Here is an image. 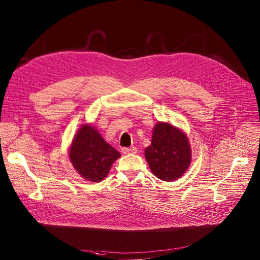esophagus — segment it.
I'll return each instance as SVG.
<instances>
[{"instance_id":"34e87169","label":"esophagus","mask_w":260,"mask_h":260,"mask_svg":"<svg viewBox=\"0 0 260 260\" xmlns=\"http://www.w3.org/2000/svg\"><path fill=\"white\" fill-rule=\"evenodd\" d=\"M138 150L137 148L133 147V148H123L122 149V153L123 154H126V155H132V154H137Z\"/></svg>"}]
</instances>
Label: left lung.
I'll list each match as a JSON object with an SVG mask.
<instances>
[{"label": "left lung", "instance_id": "obj_1", "mask_svg": "<svg viewBox=\"0 0 260 260\" xmlns=\"http://www.w3.org/2000/svg\"><path fill=\"white\" fill-rule=\"evenodd\" d=\"M145 157L152 173L161 181L181 178L192 161V149L187 135L171 123L158 121L153 128L152 144Z\"/></svg>", "mask_w": 260, "mask_h": 260}]
</instances>
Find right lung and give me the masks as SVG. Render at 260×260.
I'll use <instances>...</instances> for the list:
<instances>
[{
  "label": "right lung",
  "mask_w": 260,
  "mask_h": 260,
  "mask_svg": "<svg viewBox=\"0 0 260 260\" xmlns=\"http://www.w3.org/2000/svg\"><path fill=\"white\" fill-rule=\"evenodd\" d=\"M69 159L75 171L89 182H101L108 175L120 154L107 144L99 129L81 124L68 149Z\"/></svg>",
  "instance_id": "obj_1"
}]
</instances>
